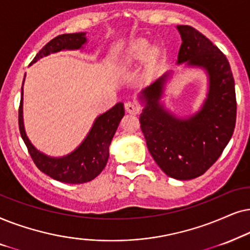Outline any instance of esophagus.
Masks as SVG:
<instances>
[{
  "instance_id": "1",
  "label": "esophagus",
  "mask_w": 250,
  "mask_h": 250,
  "mask_svg": "<svg viewBox=\"0 0 250 250\" xmlns=\"http://www.w3.org/2000/svg\"><path fill=\"white\" fill-rule=\"evenodd\" d=\"M125 111H127L128 113H130V114H137V113L139 112L138 106L134 104V103H131V102L125 103Z\"/></svg>"
}]
</instances>
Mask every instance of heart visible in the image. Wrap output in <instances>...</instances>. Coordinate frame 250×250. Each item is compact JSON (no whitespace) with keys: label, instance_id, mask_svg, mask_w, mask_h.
Wrapping results in <instances>:
<instances>
[{"label":"heart","instance_id":"heart-1","mask_svg":"<svg viewBox=\"0 0 250 250\" xmlns=\"http://www.w3.org/2000/svg\"><path fill=\"white\" fill-rule=\"evenodd\" d=\"M156 55V50H151V44L146 40H137L134 43H131L129 49L125 52V55L122 58V65L128 66L132 64V62L137 61H143L145 59L149 53Z\"/></svg>","mask_w":250,"mask_h":250}]
</instances>
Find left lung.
<instances>
[{"mask_svg":"<svg viewBox=\"0 0 250 250\" xmlns=\"http://www.w3.org/2000/svg\"><path fill=\"white\" fill-rule=\"evenodd\" d=\"M182 38L177 64L207 72L209 89L202 107L188 119H178L160 103L170 73L141 91L144 109L141 128L152 158L169 177L188 181L204 175L217 161L233 135L237 119L234 79L228 59L204 34L178 25Z\"/></svg>","mask_w":250,"mask_h":250,"instance_id":"8db88e82","label":"left lung"}]
</instances>
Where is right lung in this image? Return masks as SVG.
Masks as SVG:
<instances>
[{"label":"right lung","mask_w":250,"mask_h":250,"mask_svg":"<svg viewBox=\"0 0 250 250\" xmlns=\"http://www.w3.org/2000/svg\"><path fill=\"white\" fill-rule=\"evenodd\" d=\"M85 43V33H73V34L56 36L40 50L31 65L39 59L49 56L50 53L59 52L62 50L81 49ZM123 115H125L123 103H118L107 112L97 116L89 134L78 148L62 158H52L38 151L26 135L24 120H22L21 88V98L19 105V131L25 145L27 146L33 161L40 170L62 183L83 184L97 177L105 168L109 156V145Z\"/></svg>","instance_id":"right-lung-1"}]
</instances>
